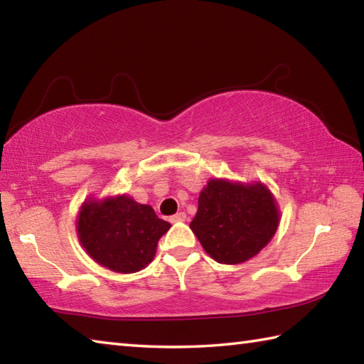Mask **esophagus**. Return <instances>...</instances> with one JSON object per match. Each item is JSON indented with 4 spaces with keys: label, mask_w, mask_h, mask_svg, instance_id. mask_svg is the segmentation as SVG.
I'll use <instances>...</instances> for the list:
<instances>
[{
    "label": "esophagus",
    "mask_w": 364,
    "mask_h": 364,
    "mask_svg": "<svg viewBox=\"0 0 364 364\" xmlns=\"http://www.w3.org/2000/svg\"><path fill=\"white\" fill-rule=\"evenodd\" d=\"M186 220V213H183V211H180V213H176L170 218L171 223H178V221H184Z\"/></svg>",
    "instance_id": "obj_1"
}]
</instances>
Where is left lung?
I'll return each instance as SVG.
<instances>
[{"label":"left lung","instance_id":"left-lung-1","mask_svg":"<svg viewBox=\"0 0 364 364\" xmlns=\"http://www.w3.org/2000/svg\"><path fill=\"white\" fill-rule=\"evenodd\" d=\"M279 221L277 200L262 183L215 178L200 191L191 229L216 262L240 264L267 245Z\"/></svg>","mask_w":364,"mask_h":364}]
</instances>
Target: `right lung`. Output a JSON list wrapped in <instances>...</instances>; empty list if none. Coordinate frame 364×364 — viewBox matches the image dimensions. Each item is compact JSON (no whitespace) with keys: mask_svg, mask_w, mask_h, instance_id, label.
Wrapping results in <instances>:
<instances>
[{"mask_svg":"<svg viewBox=\"0 0 364 364\" xmlns=\"http://www.w3.org/2000/svg\"><path fill=\"white\" fill-rule=\"evenodd\" d=\"M171 224L157 218L153 207L129 196L87 199L79 211L77 239L100 266L134 274L154 259L157 242Z\"/></svg>","mask_w":364,"mask_h":364,"instance_id":"right-lung-1","label":"right lung"}]
</instances>
